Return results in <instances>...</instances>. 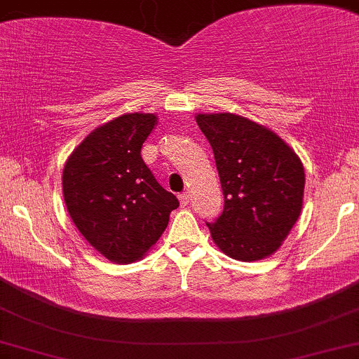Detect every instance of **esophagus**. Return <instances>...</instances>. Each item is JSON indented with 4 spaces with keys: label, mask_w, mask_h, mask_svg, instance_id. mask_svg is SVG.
<instances>
[{
    "label": "esophagus",
    "mask_w": 359,
    "mask_h": 359,
    "mask_svg": "<svg viewBox=\"0 0 359 359\" xmlns=\"http://www.w3.org/2000/svg\"><path fill=\"white\" fill-rule=\"evenodd\" d=\"M179 201H180V204H182V206H187L189 201H191V194H189V192H182V194L179 196Z\"/></svg>",
    "instance_id": "1"
}]
</instances>
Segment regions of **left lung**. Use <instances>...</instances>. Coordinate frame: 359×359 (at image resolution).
<instances>
[{
	"mask_svg": "<svg viewBox=\"0 0 359 359\" xmlns=\"http://www.w3.org/2000/svg\"><path fill=\"white\" fill-rule=\"evenodd\" d=\"M222 182L224 206L206 223L216 245L237 261L276 252L302 211L305 172L285 141L235 114H199Z\"/></svg>",
	"mask_w": 359,
	"mask_h": 359,
	"instance_id": "obj_1",
	"label": "left lung"
}]
</instances>
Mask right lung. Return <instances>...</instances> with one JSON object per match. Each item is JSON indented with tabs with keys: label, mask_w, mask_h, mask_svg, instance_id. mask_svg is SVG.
I'll use <instances>...</instances> for the list:
<instances>
[{
	"label": "right lung",
	"mask_w": 359,
	"mask_h": 359,
	"mask_svg": "<svg viewBox=\"0 0 359 359\" xmlns=\"http://www.w3.org/2000/svg\"><path fill=\"white\" fill-rule=\"evenodd\" d=\"M153 114H126L97 128L66 161L62 192L71 219L109 261L135 262L179 208L141 158Z\"/></svg>",
	"instance_id": "1"
}]
</instances>
